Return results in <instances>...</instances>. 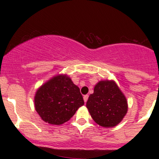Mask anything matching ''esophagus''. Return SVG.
Instances as JSON below:
<instances>
[{
    "mask_svg": "<svg viewBox=\"0 0 159 159\" xmlns=\"http://www.w3.org/2000/svg\"><path fill=\"white\" fill-rule=\"evenodd\" d=\"M88 97H89V96L88 95H85V96H84V102H87V99H88Z\"/></svg>",
    "mask_w": 159,
    "mask_h": 159,
    "instance_id": "esophagus-1",
    "label": "esophagus"
}]
</instances>
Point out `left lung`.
Returning a JSON list of instances; mask_svg holds the SVG:
<instances>
[{
  "label": "left lung",
  "mask_w": 159,
  "mask_h": 159,
  "mask_svg": "<svg viewBox=\"0 0 159 159\" xmlns=\"http://www.w3.org/2000/svg\"><path fill=\"white\" fill-rule=\"evenodd\" d=\"M86 106L94 121L106 128L119 124L128 111L126 98L113 81L98 82Z\"/></svg>",
  "instance_id": "1"
}]
</instances>
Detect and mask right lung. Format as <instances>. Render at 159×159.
Here are the masks:
<instances>
[{
  "label": "right lung",
  "mask_w": 159,
  "mask_h": 159,
  "mask_svg": "<svg viewBox=\"0 0 159 159\" xmlns=\"http://www.w3.org/2000/svg\"><path fill=\"white\" fill-rule=\"evenodd\" d=\"M35 108L43 120L61 125L71 119L84 105L80 89L66 75L55 76L36 91Z\"/></svg>",
  "instance_id": "right-lung-1"
}]
</instances>
